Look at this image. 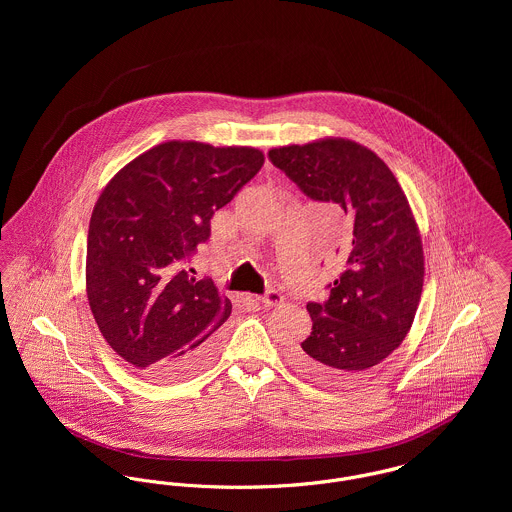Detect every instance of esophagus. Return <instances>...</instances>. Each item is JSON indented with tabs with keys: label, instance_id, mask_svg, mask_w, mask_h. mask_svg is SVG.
I'll use <instances>...</instances> for the list:
<instances>
[{
	"label": "esophagus",
	"instance_id": "obj_1",
	"mask_svg": "<svg viewBox=\"0 0 512 512\" xmlns=\"http://www.w3.org/2000/svg\"><path fill=\"white\" fill-rule=\"evenodd\" d=\"M258 301L264 305V307H274V305H280L284 301V295L276 290H268L264 295L258 297Z\"/></svg>",
	"mask_w": 512,
	"mask_h": 512
}]
</instances>
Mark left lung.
Returning <instances> with one entry per match:
<instances>
[{
    "label": "left lung",
    "mask_w": 512,
    "mask_h": 512,
    "mask_svg": "<svg viewBox=\"0 0 512 512\" xmlns=\"http://www.w3.org/2000/svg\"><path fill=\"white\" fill-rule=\"evenodd\" d=\"M268 157L309 199L341 205L353 222L329 299L307 303L313 327L293 347V365L317 380H359L400 347L420 305L424 248L410 203L388 165L353 140L274 147Z\"/></svg>",
    "instance_id": "8db88e82"
}]
</instances>
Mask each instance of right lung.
<instances>
[{"label": "right lung", "instance_id": "right-lung-1", "mask_svg": "<svg viewBox=\"0 0 512 512\" xmlns=\"http://www.w3.org/2000/svg\"><path fill=\"white\" fill-rule=\"evenodd\" d=\"M262 165L256 147L171 140L100 193L86 244L88 303L106 343L147 378H185L211 361L232 303L183 264Z\"/></svg>", "mask_w": 512, "mask_h": 512}]
</instances>
